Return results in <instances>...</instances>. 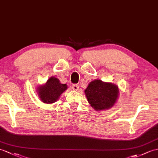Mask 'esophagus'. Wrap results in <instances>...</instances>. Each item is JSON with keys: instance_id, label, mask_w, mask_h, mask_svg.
<instances>
[{"instance_id": "esophagus-1", "label": "esophagus", "mask_w": 158, "mask_h": 158, "mask_svg": "<svg viewBox=\"0 0 158 158\" xmlns=\"http://www.w3.org/2000/svg\"><path fill=\"white\" fill-rule=\"evenodd\" d=\"M72 88H73V90L77 91V90H78V89H79V85H77V84H73Z\"/></svg>"}]
</instances>
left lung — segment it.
Returning a JSON list of instances; mask_svg holds the SVG:
<instances>
[{"label": "left lung", "instance_id": "8db88e82", "mask_svg": "<svg viewBox=\"0 0 158 158\" xmlns=\"http://www.w3.org/2000/svg\"><path fill=\"white\" fill-rule=\"evenodd\" d=\"M85 93L87 101L96 110H103L114 105L119 92L114 84L94 80L89 83Z\"/></svg>", "mask_w": 158, "mask_h": 158}]
</instances>
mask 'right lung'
<instances>
[{
    "mask_svg": "<svg viewBox=\"0 0 158 158\" xmlns=\"http://www.w3.org/2000/svg\"><path fill=\"white\" fill-rule=\"evenodd\" d=\"M67 89L66 84L60 83L58 79L52 77L48 79L44 85L39 87L38 94L44 103L52 104L56 102Z\"/></svg>",
    "mask_w": 158,
    "mask_h": 158,
    "instance_id": "1",
    "label": "right lung"
}]
</instances>
